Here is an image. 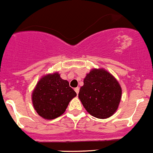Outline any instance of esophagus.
<instances>
[{"instance_id": "1", "label": "esophagus", "mask_w": 153, "mask_h": 153, "mask_svg": "<svg viewBox=\"0 0 153 153\" xmlns=\"http://www.w3.org/2000/svg\"><path fill=\"white\" fill-rule=\"evenodd\" d=\"M79 90H80V88L79 87H77V88H75V91L76 92L77 94H78V93H79Z\"/></svg>"}]
</instances>
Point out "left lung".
Listing matches in <instances>:
<instances>
[{"mask_svg":"<svg viewBox=\"0 0 153 153\" xmlns=\"http://www.w3.org/2000/svg\"><path fill=\"white\" fill-rule=\"evenodd\" d=\"M121 96L120 83L110 72L93 68L85 75L78 98L91 115L105 119L117 111Z\"/></svg>","mask_w":153,"mask_h":153,"instance_id":"8db88e82","label":"left lung"}]
</instances>
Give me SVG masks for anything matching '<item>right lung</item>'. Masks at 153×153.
I'll list each match as a JSON object with an SVG mask.
<instances>
[{
	"label": "right lung",
	"instance_id": "obj_1",
	"mask_svg": "<svg viewBox=\"0 0 153 153\" xmlns=\"http://www.w3.org/2000/svg\"><path fill=\"white\" fill-rule=\"evenodd\" d=\"M76 93L58 72L43 75L32 93V102L37 113L46 120L62 115Z\"/></svg>",
	"mask_w": 153,
	"mask_h": 153
}]
</instances>
